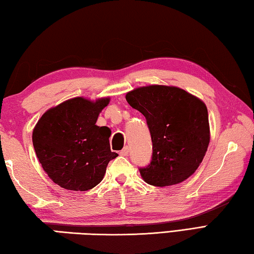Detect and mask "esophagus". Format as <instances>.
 I'll list each match as a JSON object with an SVG mask.
<instances>
[{"mask_svg": "<svg viewBox=\"0 0 254 254\" xmlns=\"http://www.w3.org/2000/svg\"><path fill=\"white\" fill-rule=\"evenodd\" d=\"M128 147L127 146H126V147H123V149L120 151V155H122V156H127V155H128Z\"/></svg>", "mask_w": 254, "mask_h": 254, "instance_id": "34e87169", "label": "esophagus"}]
</instances>
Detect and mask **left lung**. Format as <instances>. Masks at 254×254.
Segmentation results:
<instances>
[{
    "label": "left lung",
    "instance_id": "1",
    "mask_svg": "<svg viewBox=\"0 0 254 254\" xmlns=\"http://www.w3.org/2000/svg\"><path fill=\"white\" fill-rule=\"evenodd\" d=\"M126 99L144 115L151 134V162L139 169L143 180L168 187L194 173L210 142L205 104L187 91L165 85L139 87Z\"/></svg>",
    "mask_w": 254,
    "mask_h": 254
}]
</instances>
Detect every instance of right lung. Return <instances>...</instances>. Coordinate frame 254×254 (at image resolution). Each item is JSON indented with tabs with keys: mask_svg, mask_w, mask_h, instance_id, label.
<instances>
[{
	"mask_svg": "<svg viewBox=\"0 0 254 254\" xmlns=\"http://www.w3.org/2000/svg\"><path fill=\"white\" fill-rule=\"evenodd\" d=\"M109 102V98L95 102L67 100L50 109L36 123L32 135L36 156L58 186L72 191L91 190L118 156L110 149V128L95 126Z\"/></svg>",
	"mask_w": 254,
	"mask_h": 254,
	"instance_id": "add662e5",
	"label": "right lung"
}]
</instances>
